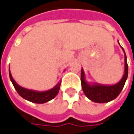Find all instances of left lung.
I'll return each instance as SVG.
<instances>
[{
	"instance_id": "obj_1",
	"label": "left lung",
	"mask_w": 134,
	"mask_h": 134,
	"mask_svg": "<svg viewBox=\"0 0 134 134\" xmlns=\"http://www.w3.org/2000/svg\"><path fill=\"white\" fill-rule=\"evenodd\" d=\"M118 43L119 44V41ZM120 47L125 54V71L122 77L117 83L113 85H104L97 82H88L86 81L84 70L81 69V85L82 91L86 97L94 103H105L112 101L119 96L128 78V66L125 52L121 46Z\"/></svg>"
}]
</instances>
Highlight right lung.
Instances as JSON below:
<instances>
[{
    "label": "right lung",
    "instance_id": "1",
    "mask_svg": "<svg viewBox=\"0 0 134 134\" xmlns=\"http://www.w3.org/2000/svg\"><path fill=\"white\" fill-rule=\"evenodd\" d=\"M9 77H10L11 82H12L13 86L15 87V90L17 91V92L18 93L19 95L21 97H23V99H26L29 102H31V103H38V104L47 103V102L54 98L57 96V94H58L59 91H60V87L61 84L60 80L56 84V86L52 88L47 91H40L28 89V88H25L22 86H20L13 79L9 69Z\"/></svg>",
    "mask_w": 134,
    "mask_h": 134
}]
</instances>
